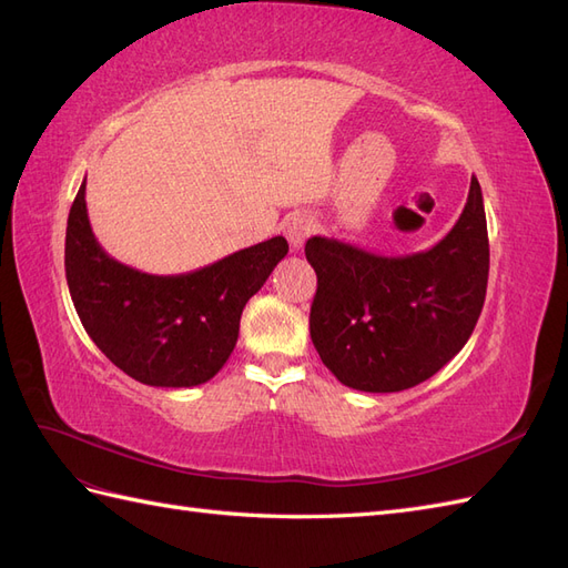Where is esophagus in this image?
<instances>
[{
  "label": "esophagus",
  "mask_w": 568,
  "mask_h": 568,
  "mask_svg": "<svg viewBox=\"0 0 568 568\" xmlns=\"http://www.w3.org/2000/svg\"><path fill=\"white\" fill-rule=\"evenodd\" d=\"M313 232V220L305 213H294L284 220V234L288 239L291 248H301L303 242Z\"/></svg>",
  "instance_id": "obj_1"
}]
</instances>
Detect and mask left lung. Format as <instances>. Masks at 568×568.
<instances>
[{
    "label": "left lung",
    "mask_w": 568,
    "mask_h": 568,
    "mask_svg": "<svg viewBox=\"0 0 568 568\" xmlns=\"http://www.w3.org/2000/svg\"><path fill=\"white\" fill-rule=\"evenodd\" d=\"M317 272L311 338L336 379L355 390L395 393L426 382L464 348L484 311L488 227L471 180L455 227L436 246L382 255L311 236Z\"/></svg>",
    "instance_id": "obj_1"
}]
</instances>
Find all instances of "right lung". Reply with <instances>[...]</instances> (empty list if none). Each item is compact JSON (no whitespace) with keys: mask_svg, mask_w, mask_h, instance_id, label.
Segmentation results:
<instances>
[{"mask_svg":"<svg viewBox=\"0 0 568 568\" xmlns=\"http://www.w3.org/2000/svg\"><path fill=\"white\" fill-rule=\"evenodd\" d=\"M288 253L284 236L184 274H149L111 257L92 232L84 182L68 213L65 280L84 332L146 386L205 384L227 363L244 305Z\"/></svg>","mask_w":568,"mask_h":568,"instance_id":"add662e5","label":"right lung"}]
</instances>
